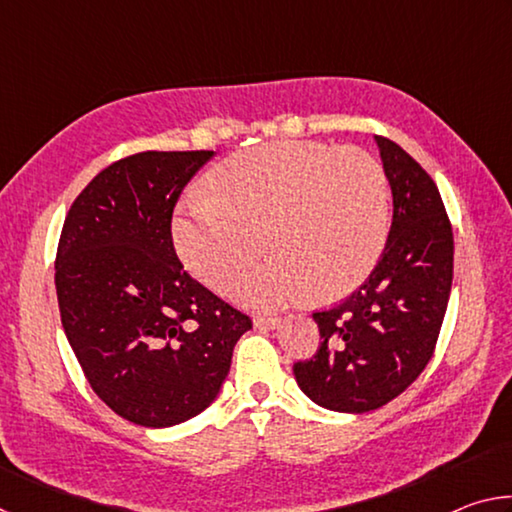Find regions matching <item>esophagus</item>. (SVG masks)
Segmentation results:
<instances>
[{
	"label": "esophagus",
	"instance_id": "34e87169",
	"mask_svg": "<svg viewBox=\"0 0 512 512\" xmlns=\"http://www.w3.org/2000/svg\"><path fill=\"white\" fill-rule=\"evenodd\" d=\"M280 323H282V318H277V316H255L253 318V325L257 329H275V327H280Z\"/></svg>",
	"mask_w": 512,
	"mask_h": 512
}]
</instances>
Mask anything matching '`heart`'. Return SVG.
Wrapping results in <instances>:
<instances>
[{
  "label": "heart",
  "mask_w": 512,
  "mask_h": 512,
  "mask_svg": "<svg viewBox=\"0 0 512 512\" xmlns=\"http://www.w3.org/2000/svg\"><path fill=\"white\" fill-rule=\"evenodd\" d=\"M210 194L178 205L173 239L198 280L225 291L262 255H275L237 284L259 307L336 300L366 280L386 246L391 189L363 149L282 140L225 160ZM265 244H261V237Z\"/></svg>",
  "instance_id": "1"
}]
</instances>
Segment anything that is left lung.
<instances>
[{"mask_svg": "<svg viewBox=\"0 0 512 512\" xmlns=\"http://www.w3.org/2000/svg\"><path fill=\"white\" fill-rule=\"evenodd\" d=\"M393 223L368 280L314 311L320 345L293 363L302 393L325 409L366 413L395 400L427 368L454 275V235L436 183L402 146L377 137Z\"/></svg>", "mask_w": 512, "mask_h": 512, "instance_id": "1", "label": "left lung"}]
</instances>
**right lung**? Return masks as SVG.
Listing matches in <instances>:
<instances>
[{"mask_svg": "<svg viewBox=\"0 0 512 512\" xmlns=\"http://www.w3.org/2000/svg\"><path fill=\"white\" fill-rule=\"evenodd\" d=\"M212 155L144 151L112 162L76 196L58 239L67 341L92 391L140 427L205 411L253 327L194 280L173 248V207Z\"/></svg>", "mask_w": 512, "mask_h": 512, "instance_id": "obj_1", "label": "right lung"}]
</instances>
